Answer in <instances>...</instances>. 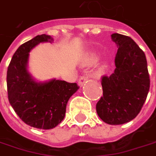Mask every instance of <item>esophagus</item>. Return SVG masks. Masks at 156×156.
I'll use <instances>...</instances> for the list:
<instances>
[{"mask_svg":"<svg viewBox=\"0 0 156 156\" xmlns=\"http://www.w3.org/2000/svg\"><path fill=\"white\" fill-rule=\"evenodd\" d=\"M87 80H88L87 77L82 76L81 78L78 79V86H79V87H82L83 85H85V84H86V83L87 82Z\"/></svg>","mask_w":156,"mask_h":156,"instance_id":"obj_1","label":"esophagus"}]
</instances>
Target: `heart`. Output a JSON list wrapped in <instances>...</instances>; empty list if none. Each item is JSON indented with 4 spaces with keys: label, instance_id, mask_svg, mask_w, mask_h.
I'll use <instances>...</instances> for the list:
<instances>
[{
    "label": "heart",
    "instance_id": "heart-1",
    "mask_svg": "<svg viewBox=\"0 0 156 156\" xmlns=\"http://www.w3.org/2000/svg\"><path fill=\"white\" fill-rule=\"evenodd\" d=\"M88 60L91 62V63H94L98 60V56L96 54H90L89 57H88Z\"/></svg>",
    "mask_w": 156,
    "mask_h": 156
}]
</instances>
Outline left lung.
Listing matches in <instances>:
<instances>
[{
  "label": "left lung",
  "mask_w": 156,
  "mask_h": 156,
  "mask_svg": "<svg viewBox=\"0 0 156 156\" xmlns=\"http://www.w3.org/2000/svg\"><path fill=\"white\" fill-rule=\"evenodd\" d=\"M118 48L114 73L102 78L103 96L97 103L98 116L108 125H123L133 120L146 99L150 78L144 51L128 36L111 35Z\"/></svg>",
  "instance_id": "obj_1"
}]
</instances>
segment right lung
<instances>
[{"mask_svg":"<svg viewBox=\"0 0 156 156\" xmlns=\"http://www.w3.org/2000/svg\"><path fill=\"white\" fill-rule=\"evenodd\" d=\"M46 34L38 35L18 48L7 70L9 102L19 117L30 126L52 129L65 117L70 97L79 88L77 83L56 78L36 81L28 70L30 51L42 42H52Z\"/></svg>","mask_w":156,"mask_h":156,"instance_id":"add662e5","label":"right lung"}]
</instances>
